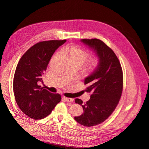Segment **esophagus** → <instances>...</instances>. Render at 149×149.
Instances as JSON below:
<instances>
[{
  "mask_svg": "<svg viewBox=\"0 0 149 149\" xmlns=\"http://www.w3.org/2000/svg\"><path fill=\"white\" fill-rule=\"evenodd\" d=\"M64 100L66 101V102H68V103H72V102H73L74 101V100L73 98H66V97H64Z\"/></svg>",
  "mask_w": 149,
  "mask_h": 149,
  "instance_id": "obj_1",
  "label": "esophagus"
}]
</instances>
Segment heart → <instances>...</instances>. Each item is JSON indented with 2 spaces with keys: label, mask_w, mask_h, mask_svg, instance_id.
<instances>
[{
  "label": "heart",
  "mask_w": 149,
  "mask_h": 149,
  "mask_svg": "<svg viewBox=\"0 0 149 149\" xmlns=\"http://www.w3.org/2000/svg\"><path fill=\"white\" fill-rule=\"evenodd\" d=\"M70 59H74L80 62L83 64L85 61L86 59L87 58L88 56V52L80 47L73 46L70 49L69 51ZM98 59L97 57H93L89 61L88 65L90 68H95L98 64Z\"/></svg>",
  "instance_id": "heart-1"
}]
</instances>
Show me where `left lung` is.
Listing matches in <instances>:
<instances>
[{
    "instance_id": "left-lung-1",
    "label": "left lung",
    "mask_w": 149,
    "mask_h": 149,
    "mask_svg": "<svg viewBox=\"0 0 149 149\" xmlns=\"http://www.w3.org/2000/svg\"><path fill=\"white\" fill-rule=\"evenodd\" d=\"M98 57L99 62L92 72L85 78V89L91 93L90 99L84 104L80 99L75 102L81 105L84 113L74 118L84 126H93L104 121L117 107L123 91V76L121 64L113 51L98 39L81 40Z\"/></svg>"
}]
</instances>
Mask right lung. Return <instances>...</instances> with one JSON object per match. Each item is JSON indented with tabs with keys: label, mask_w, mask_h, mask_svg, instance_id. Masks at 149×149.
Instances as JSON below:
<instances>
[{
	"label": "right lung",
	"mask_w": 149,
	"mask_h": 149,
	"mask_svg": "<svg viewBox=\"0 0 149 149\" xmlns=\"http://www.w3.org/2000/svg\"><path fill=\"white\" fill-rule=\"evenodd\" d=\"M66 40H51L36 43L19 61L13 78L14 95L18 107L35 119L45 118L61 100L59 94H53L39 84L52 56Z\"/></svg>",
	"instance_id": "add662e5"
}]
</instances>
